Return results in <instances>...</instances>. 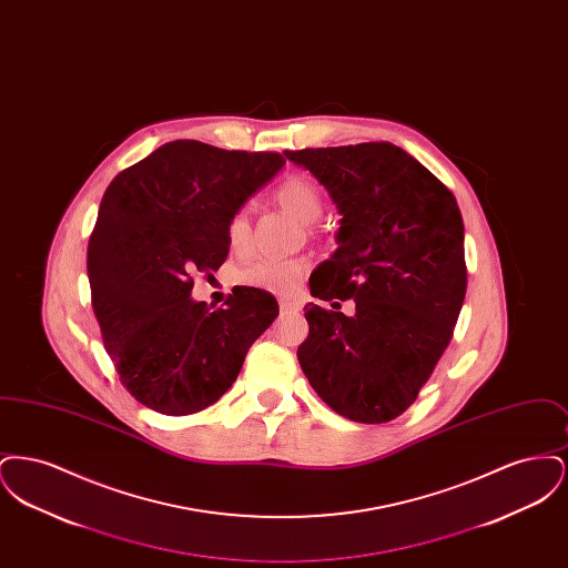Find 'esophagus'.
Masks as SVG:
<instances>
[{
  "instance_id": "obj_1",
  "label": "esophagus",
  "mask_w": 568,
  "mask_h": 568,
  "mask_svg": "<svg viewBox=\"0 0 568 568\" xmlns=\"http://www.w3.org/2000/svg\"><path fill=\"white\" fill-rule=\"evenodd\" d=\"M278 306H281V313H296V311H300V304L292 302V300H281Z\"/></svg>"
}]
</instances>
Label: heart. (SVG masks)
I'll list each match as a JSON object with an SVG mask.
<instances>
[{"instance_id": "obj_1", "label": "heart", "mask_w": 568, "mask_h": 568, "mask_svg": "<svg viewBox=\"0 0 568 568\" xmlns=\"http://www.w3.org/2000/svg\"><path fill=\"white\" fill-rule=\"evenodd\" d=\"M274 202L296 216L300 223H315L324 211V197L311 176L292 174L272 191ZM225 243L230 251L244 253L251 243V219L246 211H236L225 221ZM306 271L304 260H255L239 272V281L278 296H292Z\"/></svg>"}]
</instances>
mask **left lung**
Here are the masks:
<instances>
[{"label":"left lung","instance_id":"obj_1","mask_svg":"<svg viewBox=\"0 0 568 568\" xmlns=\"http://www.w3.org/2000/svg\"><path fill=\"white\" fill-rule=\"evenodd\" d=\"M341 211L338 248L311 274L308 336L297 362L338 415L385 424L415 403L447 349L466 296L464 223L456 195L392 142L285 151Z\"/></svg>","mask_w":568,"mask_h":568}]
</instances>
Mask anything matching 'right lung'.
Segmentation results:
<instances>
[{"label": "right lung", "mask_w": 568, "mask_h": 568, "mask_svg": "<svg viewBox=\"0 0 568 568\" xmlns=\"http://www.w3.org/2000/svg\"><path fill=\"white\" fill-rule=\"evenodd\" d=\"M283 163L281 153L174 140L112 179L87 272L104 349L140 405L163 415L213 405L276 320V300L257 287L236 285L221 308L190 294L195 272L227 257L225 221Z\"/></svg>", "instance_id": "right-lung-1"}]
</instances>
